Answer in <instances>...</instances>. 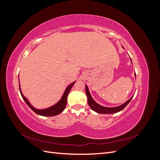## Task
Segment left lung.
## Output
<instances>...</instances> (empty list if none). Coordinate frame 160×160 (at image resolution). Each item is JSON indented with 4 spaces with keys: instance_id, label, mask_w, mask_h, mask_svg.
Returning <instances> with one entry per match:
<instances>
[{
    "instance_id": "obj_1",
    "label": "left lung",
    "mask_w": 160,
    "mask_h": 160,
    "mask_svg": "<svg viewBox=\"0 0 160 160\" xmlns=\"http://www.w3.org/2000/svg\"><path fill=\"white\" fill-rule=\"evenodd\" d=\"M131 61H132V60H131ZM85 91H86L87 96H88V104L89 105V107L91 108V109L95 111L97 113H103V114L115 113L119 112V111H122V109H123L125 107H126L127 105L130 102V101L132 100V99L133 98V97L134 95H133L132 98L126 101V102H125L124 103H123L122 105H121L119 106H118V107L108 108V107H104V106L101 105L96 102V101L91 97L88 87L87 85H85Z\"/></svg>"
}]
</instances>
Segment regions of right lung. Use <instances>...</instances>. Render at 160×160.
<instances>
[{
	"label": "right lung",
	"mask_w": 160,
	"mask_h": 160,
	"mask_svg": "<svg viewBox=\"0 0 160 160\" xmlns=\"http://www.w3.org/2000/svg\"><path fill=\"white\" fill-rule=\"evenodd\" d=\"M18 80H19V77H18ZM75 82H76V81L72 82V83H71L70 85H69L67 87V88L65 89L63 94H62L61 99L58 101L57 103L51 106V107H49V108L42 109H38L35 108V107H33V106L31 105V103L29 102V101H28L25 98V97L24 96V95L22 94V91H21L20 83H19V90H20V93H21V95L22 96L23 100L25 101V103L27 104V105L34 111V112L39 115L47 116V117H52V116L59 115V113H62V111H64V109L66 107V105H67V96H68V94L69 93L71 89L72 88V87L73 86Z\"/></svg>",
	"instance_id": "add662e5"
}]
</instances>
